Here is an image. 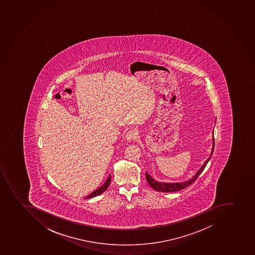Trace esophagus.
Here are the masks:
<instances>
[{
    "mask_svg": "<svg viewBox=\"0 0 255 255\" xmlns=\"http://www.w3.org/2000/svg\"><path fill=\"white\" fill-rule=\"evenodd\" d=\"M138 131L134 130V129H131V130L128 131L127 134H126V138L128 142L131 141H135L138 138Z\"/></svg>",
    "mask_w": 255,
    "mask_h": 255,
    "instance_id": "1",
    "label": "esophagus"
}]
</instances>
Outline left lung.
Masks as SVG:
<instances>
[{
	"label": "left lung",
	"instance_id": "left-lung-1",
	"mask_svg": "<svg viewBox=\"0 0 255 255\" xmlns=\"http://www.w3.org/2000/svg\"><path fill=\"white\" fill-rule=\"evenodd\" d=\"M214 137H213V147L211 152L210 157L207 159V161H205V163L203 164V166L201 168L199 169V171L196 173V175H194V177L192 178L191 180H188V181H185L183 183H160L158 181H156L154 179H152V176L149 175H147V173L145 174L146 176V180H147L148 185L152 188V189L157 190L158 192H175L180 189H185V188L188 187L189 185H191L195 180L198 179L199 175L201 174L202 171L204 170L205 166H207L208 161L210 160L212 155H213V151H214Z\"/></svg>",
	"mask_w": 255,
	"mask_h": 255
}]
</instances>
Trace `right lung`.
I'll return each instance as SVG.
<instances>
[{"label": "right lung", "mask_w": 255, "mask_h": 255, "mask_svg": "<svg viewBox=\"0 0 255 255\" xmlns=\"http://www.w3.org/2000/svg\"><path fill=\"white\" fill-rule=\"evenodd\" d=\"M111 183V175H109V177L108 178V180H107V181H106L104 184H103L102 186H101L100 188H98V189H96V190H94L93 193H91V194H89V195H88V196L85 197L84 199H91V198H93V197H96L98 196V195H99V194H102V193H103V192L106 191L107 190V189H108V186H109V185H110Z\"/></svg>", "instance_id": "right-lung-1"}]
</instances>
